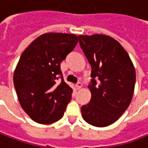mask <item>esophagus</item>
Masks as SVG:
<instances>
[{
  "label": "esophagus",
  "mask_w": 148,
  "mask_h": 148,
  "mask_svg": "<svg viewBox=\"0 0 148 148\" xmlns=\"http://www.w3.org/2000/svg\"><path fill=\"white\" fill-rule=\"evenodd\" d=\"M76 88H77V89H81L82 88V83L79 82H77V84H76Z\"/></svg>",
  "instance_id": "1"
}]
</instances>
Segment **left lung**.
<instances>
[{
  "mask_svg": "<svg viewBox=\"0 0 148 148\" xmlns=\"http://www.w3.org/2000/svg\"><path fill=\"white\" fill-rule=\"evenodd\" d=\"M79 43L92 66L91 100L82 107L83 120L96 127L116 121L129 107L134 93L136 71L128 53L105 34L79 35ZM98 79V83L95 78Z\"/></svg>",
  "mask_w": 148,
  "mask_h": 148,
  "instance_id": "left-lung-1",
  "label": "left lung"
}]
</instances>
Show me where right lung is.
<instances>
[{
	"label": "right lung",
	"instance_id": "obj_1",
	"mask_svg": "<svg viewBox=\"0 0 148 148\" xmlns=\"http://www.w3.org/2000/svg\"><path fill=\"white\" fill-rule=\"evenodd\" d=\"M77 42L73 34L46 33L23 52L13 83L23 110L34 121L49 125L63 117L73 90L63 78L57 81L61 75L60 62Z\"/></svg>",
	"mask_w": 148,
	"mask_h": 148
}]
</instances>
